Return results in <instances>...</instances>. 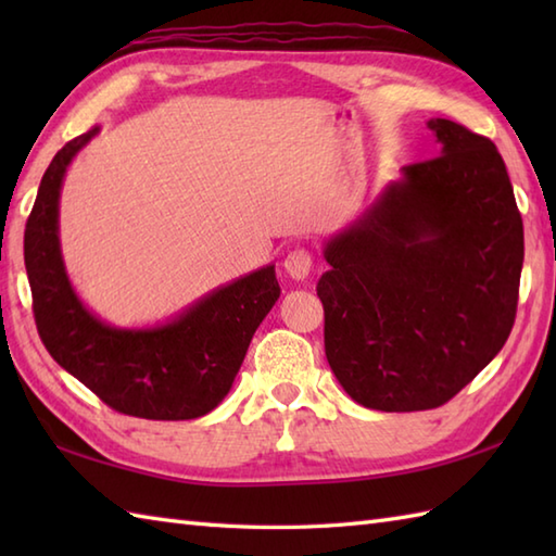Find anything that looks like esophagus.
<instances>
[{
  "label": "esophagus",
  "instance_id": "obj_1",
  "mask_svg": "<svg viewBox=\"0 0 556 556\" xmlns=\"http://www.w3.org/2000/svg\"><path fill=\"white\" fill-rule=\"evenodd\" d=\"M313 269V255L308 251H303V248H296V251H291L287 257H285V271L296 281H303L308 279Z\"/></svg>",
  "mask_w": 556,
  "mask_h": 556
}]
</instances>
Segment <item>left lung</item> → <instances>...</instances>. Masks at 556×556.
<instances>
[{
	"instance_id": "8db88e82",
	"label": "left lung",
	"mask_w": 556,
	"mask_h": 556,
	"mask_svg": "<svg viewBox=\"0 0 556 556\" xmlns=\"http://www.w3.org/2000/svg\"><path fill=\"white\" fill-rule=\"evenodd\" d=\"M440 155L401 169L325 243V353L361 406L428 410L456 396L509 339L523 222L485 136L430 119Z\"/></svg>"
}]
</instances>
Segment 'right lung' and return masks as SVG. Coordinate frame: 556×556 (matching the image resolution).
Segmentation results:
<instances>
[{
	"label": "right lung",
	"mask_w": 556,
	"mask_h": 556,
	"mask_svg": "<svg viewBox=\"0 0 556 556\" xmlns=\"http://www.w3.org/2000/svg\"><path fill=\"white\" fill-rule=\"evenodd\" d=\"M100 126L56 152L23 236L35 325L66 372L126 416L191 420L229 394L251 339L279 299L275 265L210 291L169 323L126 329L92 315L66 275L59 245V193L71 160Z\"/></svg>",
	"instance_id": "obj_1"
}]
</instances>
